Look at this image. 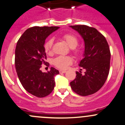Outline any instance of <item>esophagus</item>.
<instances>
[{
  "label": "esophagus",
  "mask_w": 125,
  "mask_h": 125,
  "mask_svg": "<svg viewBox=\"0 0 125 125\" xmlns=\"http://www.w3.org/2000/svg\"><path fill=\"white\" fill-rule=\"evenodd\" d=\"M66 71H64V70H60L59 71V73H66Z\"/></svg>",
  "instance_id": "esophagus-1"
}]
</instances>
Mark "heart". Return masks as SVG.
<instances>
[{
  "label": "heart",
  "mask_w": 125,
  "mask_h": 125,
  "mask_svg": "<svg viewBox=\"0 0 125 125\" xmlns=\"http://www.w3.org/2000/svg\"><path fill=\"white\" fill-rule=\"evenodd\" d=\"M62 39L68 44L72 49H74L77 47L78 44L77 38L75 35L71 33H66L62 36ZM52 45L53 39H49L45 42L44 44V50L46 53L51 54L52 52ZM77 51L75 50V52ZM73 62V59L69 56H59L53 60L52 63L54 66L62 69H65Z\"/></svg>",
  "instance_id": "heart-1"
}]
</instances>
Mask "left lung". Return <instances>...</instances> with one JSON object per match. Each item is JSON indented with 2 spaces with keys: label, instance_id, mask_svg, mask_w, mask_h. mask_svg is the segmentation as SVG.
I'll use <instances>...</instances> for the list:
<instances>
[{
  "label": "left lung",
  "instance_id": "left-lung-1",
  "mask_svg": "<svg viewBox=\"0 0 125 125\" xmlns=\"http://www.w3.org/2000/svg\"><path fill=\"white\" fill-rule=\"evenodd\" d=\"M84 42L83 58L79 66L86 70L84 74L76 72V78L70 83L73 92L88 96L98 92L107 80L110 71V48L105 38L95 28L86 25L70 26Z\"/></svg>",
  "mask_w": 125,
  "mask_h": 125
}]
</instances>
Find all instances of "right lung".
<instances>
[{
  "instance_id": "1",
  "label": "right lung",
  "mask_w": 125,
  "mask_h": 125,
  "mask_svg": "<svg viewBox=\"0 0 125 125\" xmlns=\"http://www.w3.org/2000/svg\"><path fill=\"white\" fill-rule=\"evenodd\" d=\"M59 27H31L23 33L17 44L15 52V66L20 81L25 90L38 98L50 94L55 86L54 77L58 70L50 68L43 73L40 68L45 64L47 56L44 50L45 39ZM47 63L46 66H48Z\"/></svg>"
}]
</instances>
